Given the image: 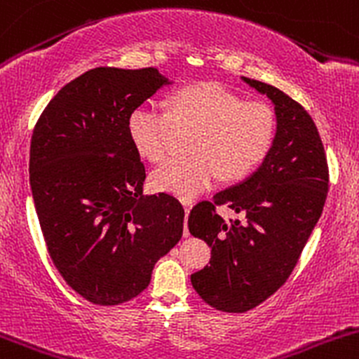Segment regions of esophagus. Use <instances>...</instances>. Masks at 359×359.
<instances>
[{
	"instance_id": "obj_1",
	"label": "esophagus",
	"mask_w": 359,
	"mask_h": 359,
	"mask_svg": "<svg viewBox=\"0 0 359 359\" xmlns=\"http://www.w3.org/2000/svg\"><path fill=\"white\" fill-rule=\"evenodd\" d=\"M190 209H191L190 205L184 207V214H187V217H188V214H190ZM183 235H184V236L190 235V231H188V226H187V221H184V230H183Z\"/></svg>"
}]
</instances>
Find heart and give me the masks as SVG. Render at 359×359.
<instances>
[{
  "label": "heart",
  "mask_w": 359,
  "mask_h": 359,
  "mask_svg": "<svg viewBox=\"0 0 359 359\" xmlns=\"http://www.w3.org/2000/svg\"><path fill=\"white\" fill-rule=\"evenodd\" d=\"M172 124L195 128L188 157L164 162L152 172L155 190L194 201L216 183L245 178L261 164L275 140V114L268 103L242 100L223 84H188L169 97V114L150 103L135 107L128 117L133 145L152 162L164 161L171 147Z\"/></svg>",
  "instance_id": "heart-1"
}]
</instances>
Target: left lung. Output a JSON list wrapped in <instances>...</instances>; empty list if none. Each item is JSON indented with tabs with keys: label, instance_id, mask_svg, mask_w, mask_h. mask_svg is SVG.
Returning <instances> with one entry per match:
<instances>
[{
	"label": "left lung",
	"instance_id": "left-lung-1",
	"mask_svg": "<svg viewBox=\"0 0 359 359\" xmlns=\"http://www.w3.org/2000/svg\"><path fill=\"white\" fill-rule=\"evenodd\" d=\"M242 79L275 105L273 145L256 172L198 202L188 217L190 233L210 247V264L191 275V285L224 313L249 311L287 282L328 191L327 155L311 116L278 88ZM224 203L245 213L246 223L226 224L215 212Z\"/></svg>",
	"mask_w": 359,
	"mask_h": 359
}]
</instances>
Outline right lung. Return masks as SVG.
<instances>
[{
	"instance_id": "1",
	"label": "right lung",
	"mask_w": 359,
	"mask_h": 359,
	"mask_svg": "<svg viewBox=\"0 0 359 359\" xmlns=\"http://www.w3.org/2000/svg\"><path fill=\"white\" fill-rule=\"evenodd\" d=\"M164 84L154 67L91 69L51 98L32 133L29 176L48 252L93 304L142 294L183 235L178 198L143 195L145 165L128 133L131 110Z\"/></svg>"
}]
</instances>
